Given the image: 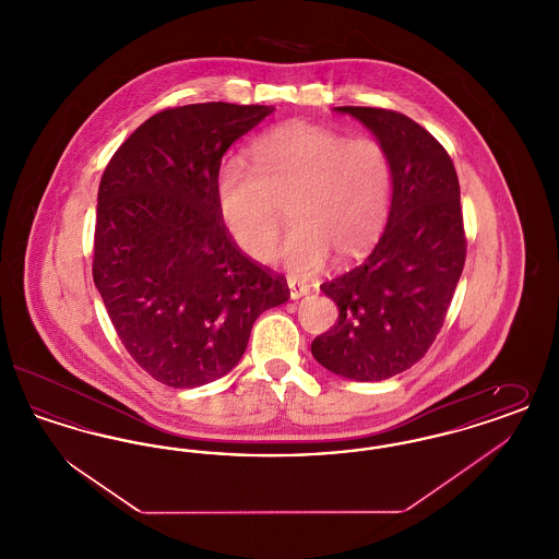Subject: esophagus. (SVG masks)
<instances>
[{
  "label": "esophagus",
  "instance_id": "1",
  "mask_svg": "<svg viewBox=\"0 0 559 559\" xmlns=\"http://www.w3.org/2000/svg\"><path fill=\"white\" fill-rule=\"evenodd\" d=\"M289 293H292V299H299V297H304V295L310 293V287L304 285V283H299V281L289 278Z\"/></svg>",
  "mask_w": 559,
  "mask_h": 559
}]
</instances>
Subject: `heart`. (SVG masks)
I'll list each match as a JSON object with an SVG mask.
<instances>
[{
	"instance_id": "obj_1",
	"label": "heart",
	"mask_w": 559,
	"mask_h": 559,
	"mask_svg": "<svg viewBox=\"0 0 559 559\" xmlns=\"http://www.w3.org/2000/svg\"><path fill=\"white\" fill-rule=\"evenodd\" d=\"M251 160L253 169L226 160L215 176L219 222L247 258L272 255L283 210L293 228L274 262L295 276L319 272L329 255L356 262L381 237L394 182L381 142L295 121L264 133Z\"/></svg>"
}]
</instances>
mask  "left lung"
Returning <instances> with one entry per match:
<instances>
[{"label":"left lung","instance_id":"obj_1","mask_svg":"<svg viewBox=\"0 0 559 559\" xmlns=\"http://www.w3.org/2000/svg\"><path fill=\"white\" fill-rule=\"evenodd\" d=\"M362 121L392 160V210L371 255L320 285L337 322L312 342L324 369L381 381L411 369L440 333L467 239L459 178L447 148L411 117L371 107H337Z\"/></svg>","mask_w":559,"mask_h":559}]
</instances>
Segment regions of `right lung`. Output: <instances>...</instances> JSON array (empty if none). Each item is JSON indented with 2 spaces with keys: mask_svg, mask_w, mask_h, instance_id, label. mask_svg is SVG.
<instances>
[{
  "mask_svg": "<svg viewBox=\"0 0 559 559\" xmlns=\"http://www.w3.org/2000/svg\"><path fill=\"white\" fill-rule=\"evenodd\" d=\"M272 108H165L115 151L98 188L92 274L121 344L169 388L233 371L255 319L289 299L247 258L215 205L222 157Z\"/></svg>",
  "mask_w": 559,
  "mask_h": 559,
  "instance_id": "1",
  "label": "right lung"
}]
</instances>
